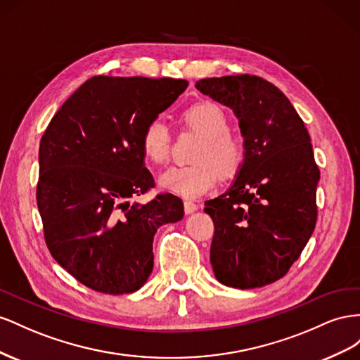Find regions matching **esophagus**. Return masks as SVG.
Instances as JSON below:
<instances>
[{
    "label": "esophagus",
    "mask_w": 360,
    "mask_h": 360,
    "mask_svg": "<svg viewBox=\"0 0 360 360\" xmlns=\"http://www.w3.org/2000/svg\"><path fill=\"white\" fill-rule=\"evenodd\" d=\"M198 205L194 203V202H191V200H186L184 202V211H186V214H191V212H194V211H198Z\"/></svg>",
    "instance_id": "obj_1"
}]
</instances>
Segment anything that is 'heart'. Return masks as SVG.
Here are the masks:
<instances>
[{"instance_id":"1","label":"heart","mask_w":360,"mask_h":360,"mask_svg":"<svg viewBox=\"0 0 360 360\" xmlns=\"http://www.w3.org/2000/svg\"><path fill=\"white\" fill-rule=\"evenodd\" d=\"M186 125L196 129L202 141L194 152V162L173 166L162 173L164 188L184 198H198L211 190L224 176L237 173L245 158V141L232 129L224 110L212 102H198L182 112ZM145 158L153 164H164L170 157V132L162 119L148 122L140 137ZM221 170L219 171L218 169Z\"/></svg>"}]
</instances>
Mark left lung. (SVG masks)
<instances>
[{
  "instance_id": "left-lung-1",
  "label": "left lung",
  "mask_w": 360,
  "mask_h": 360,
  "mask_svg": "<svg viewBox=\"0 0 360 360\" xmlns=\"http://www.w3.org/2000/svg\"><path fill=\"white\" fill-rule=\"evenodd\" d=\"M196 89L233 110L245 141L232 187L205 202L212 270L226 286L261 288L288 273L315 229L320 169L309 132L290 99L261 77L203 78Z\"/></svg>"
}]
</instances>
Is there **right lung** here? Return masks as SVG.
Instances as JSON below:
<instances>
[{
	"mask_svg": "<svg viewBox=\"0 0 360 360\" xmlns=\"http://www.w3.org/2000/svg\"><path fill=\"white\" fill-rule=\"evenodd\" d=\"M186 79L91 77L51 119L39 148L37 208L53 258L90 290L128 294L153 269L160 226L179 221L184 203L157 194L140 137L187 89Z\"/></svg>",
	"mask_w": 360,
	"mask_h": 360,
	"instance_id": "add662e5",
	"label": "right lung"
}]
</instances>
